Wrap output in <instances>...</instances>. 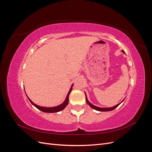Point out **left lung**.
I'll use <instances>...</instances> for the list:
<instances>
[{"label":"left lung","mask_w":152,"mask_h":152,"mask_svg":"<svg viewBox=\"0 0 152 152\" xmlns=\"http://www.w3.org/2000/svg\"><path fill=\"white\" fill-rule=\"evenodd\" d=\"M122 52L123 53L125 54V52H124V50H122ZM85 94H86V103H87V104H88L92 108H93V109H94V110H98V111H99V112H108V111H112V110H114V109H115L119 104H120L122 102H123V101L124 100V99L122 102H121L120 103H118V104H117V105H115V106H114V107H110V108H100V107H96V106H94V105H93L92 103H91L89 102V101H88V99H87V96H86V93H85Z\"/></svg>","instance_id":"left-lung-1"}]
</instances>
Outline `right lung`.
Returning <instances> with one entry per match:
<instances>
[{"label": "right lung", "mask_w": 152, "mask_h": 152, "mask_svg": "<svg viewBox=\"0 0 152 152\" xmlns=\"http://www.w3.org/2000/svg\"><path fill=\"white\" fill-rule=\"evenodd\" d=\"M72 87H73V84L72 85L71 88H70V91H69L66 97V99H65V101H64V102L62 104H59L58 106H56V107H40V106H39V105L36 104L32 102L31 100L28 97V96H27V97H28V98L30 100V102H31V103L33 104L34 107H35L39 109V110H40V111H42L43 112H45V113H56V112L61 111V110H63L68 105V102H69V95H70V93H71V91L72 90Z\"/></svg>", "instance_id": "add662e5"}]
</instances>
